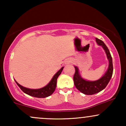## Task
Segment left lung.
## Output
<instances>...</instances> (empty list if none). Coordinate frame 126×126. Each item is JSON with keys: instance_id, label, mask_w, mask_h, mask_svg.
Instances as JSON below:
<instances>
[{"instance_id": "1", "label": "left lung", "mask_w": 126, "mask_h": 126, "mask_svg": "<svg viewBox=\"0 0 126 126\" xmlns=\"http://www.w3.org/2000/svg\"><path fill=\"white\" fill-rule=\"evenodd\" d=\"M95 39L97 44L99 46H102V48L104 49L107 56V59L109 60V66L105 75L100 79L95 81H88L82 78L79 73L78 68L76 66H75V73L73 76L74 84L78 90L85 95H93L103 90L109 83L113 72L112 57L108 47L102 40L97 38Z\"/></svg>"}]
</instances>
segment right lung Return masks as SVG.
Masks as SVG:
<instances>
[{
  "mask_svg": "<svg viewBox=\"0 0 126 126\" xmlns=\"http://www.w3.org/2000/svg\"><path fill=\"white\" fill-rule=\"evenodd\" d=\"M63 67H62L60 70H59L53 78H52L51 81L49 82V83L47 85H46L44 87L40 88V89H29V88H27L24 86H21L19 85L16 81V83H17L18 86L21 88V89L24 93L27 94L30 96H34V97L37 98H46L47 96L51 95L53 92H54L55 89L56 88V85H57V79L59 76L61 74L62 70H63Z\"/></svg>",
  "mask_w": 126,
  "mask_h": 126,
  "instance_id": "add662e5",
  "label": "right lung"
}]
</instances>
